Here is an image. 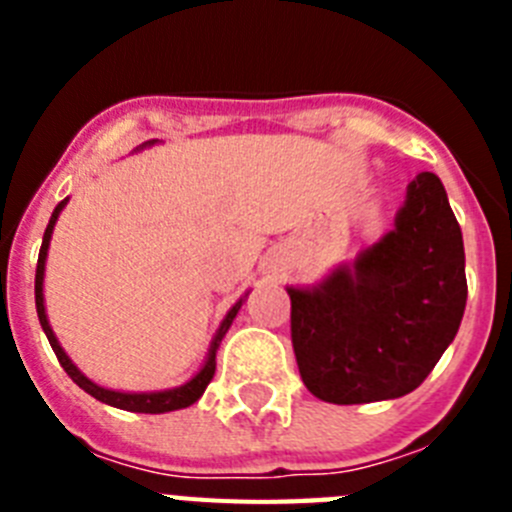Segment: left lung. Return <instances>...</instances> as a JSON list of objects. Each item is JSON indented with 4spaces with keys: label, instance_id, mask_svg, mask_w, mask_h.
<instances>
[{
    "label": "left lung",
    "instance_id": "left-lung-1",
    "mask_svg": "<svg viewBox=\"0 0 512 512\" xmlns=\"http://www.w3.org/2000/svg\"><path fill=\"white\" fill-rule=\"evenodd\" d=\"M300 377L333 405L395 400L425 382L467 307L464 241L441 179L410 182L395 230L354 269L287 289Z\"/></svg>",
    "mask_w": 512,
    "mask_h": 512
}]
</instances>
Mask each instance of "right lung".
I'll list each match as a JSON object with an SVG mask.
<instances>
[{
  "instance_id": "1",
  "label": "right lung",
  "mask_w": 512,
  "mask_h": 512,
  "mask_svg": "<svg viewBox=\"0 0 512 512\" xmlns=\"http://www.w3.org/2000/svg\"><path fill=\"white\" fill-rule=\"evenodd\" d=\"M63 205H66V200L58 202V207L53 210L51 215V223H48V228H45V235H43V246H40V256H38V269H35V307H38V318H40V325H43L45 336H48V341H51V348L53 354H56L58 364L63 366V372L69 374L71 379H74L76 384H79L81 390L89 392L92 397H97L99 402H104V405H112V408H120V410H130V413H171V410H182V408H189L192 402H197L202 397V392L207 390V384L212 382V377H215V354H217V346H220V341H223V336L228 333L230 323H233V318L238 315V310H241V302H235L233 310L225 315L223 325H220V330H217L215 341H212V348H210V356H207V364L202 366V372L197 374V377L192 379V382H187L184 387H176V390H166V392H148V395H128V392H112V390H104V387H97L94 382H89L84 374L76 369L74 364H71V359L66 354H63V348L58 346L56 336H53L51 325H48V318H45V305H43V271H45V256H48V241H51V233H53V225H56L58 220V212L63 210Z\"/></svg>"
}]
</instances>
